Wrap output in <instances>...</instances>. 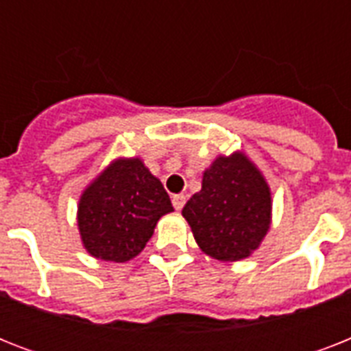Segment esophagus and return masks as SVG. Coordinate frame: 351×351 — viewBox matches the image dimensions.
Segmentation results:
<instances>
[{"instance_id": "esophagus-1", "label": "esophagus", "mask_w": 351, "mask_h": 351, "mask_svg": "<svg viewBox=\"0 0 351 351\" xmlns=\"http://www.w3.org/2000/svg\"><path fill=\"white\" fill-rule=\"evenodd\" d=\"M173 206H175L176 211H180L182 208H184V204H186V195H182V193H178V195H173Z\"/></svg>"}]
</instances>
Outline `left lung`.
Returning a JSON list of instances; mask_svg holds the SVG:
<instances>
[{"label": "left lung", "instance_id": "left-lung-1", "mask_svg": "<svg viewBox=\"0 0 351 351\" xmlns=\"http://www.w3.org/2000/svg\"><path fill=\"white\" fill-rule=\"evenodd\" d=\"M271 189L245 153L219 154L204 171L202 189L182 209L198 247L220 262L258 250L271 226Z\"/></svg>", "mask_w": 351, "mask_h": 351}]
</instances>
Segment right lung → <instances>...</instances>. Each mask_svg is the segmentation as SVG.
Wrapping results in <instances>:
<instances>
[{"mask_svg": "<svg viewBox=\"0 0 351 351\" xmlns=\"http://www.w3.org/2000/svg\"><path fill=\"white\" fill-rule=\"evenodd\" d=\"M169 195L142 158H117L85 187L78 202V230L89 255L107 262L134 258L171 213Z\"/></svg>", "mask_w": 351, "mask_h": 351, "instance_id": "1", "label": "right lung"}]
</instances>
